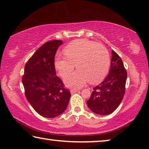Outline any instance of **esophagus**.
Listing matches in <instances>:
<instances>
[{"mask_svg":"<svg viewBox=\"0 0 149 149\" xmlns=\"http://www.w3.org/2000/svg\"><path fill=\"white\" fill-rule=\"evenodd\" d=\"M78 91V89H71L70 90V92H71V93L72 94H74V93H76V92H77Z\"/></svg>","mask_w":149,"mask_h":149,"instance_id":"1","label":"esophagus"}]
</instances>
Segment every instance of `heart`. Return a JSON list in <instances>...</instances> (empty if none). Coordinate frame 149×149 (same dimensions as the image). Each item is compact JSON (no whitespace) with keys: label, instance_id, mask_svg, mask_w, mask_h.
<instances>
[{"label":"heart","instance_id":"heart-1","mask_svg":"<svg viewBox=\"0 0 149 149\" xmlns=\"http://www.w3.org/2000/svg\"><path fill=\"white\" fill-rule=\"evenodd\" d=\"M65 56H57L54 65L62 77L77 71L64 79L65 84L70 87H81L86 83L96 84L104 78L109 70V52L102 45L86 39L73 41L65 48Z\"/></svg>","mask_w":149,"mask_h":149}]
</instances>
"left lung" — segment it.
Masks as SVG:
<instances>
[{
    "mask_svg": "<svg viewBox=\"0 0 149 149\" xmlns=\"http://www.w3.org/2000/svg\"><path fill=\"white\" fill-rule=\"evenodd\" d=\"M109 74L102 82L93 88L87 101L89 109L95 114L108 115L119 107L125 95L127 71L118 54L112 50Z\"/></svg>",
    "mask_w": 149,
    "mask_h": 149,
    "instance_id": "left-lung-1",
    "label": "left lung"
}]
</instances>
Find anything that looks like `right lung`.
<instances>
[{"label": "right lung", "instance_id": "1", "mask_svg": "<svg viewBox=\"0 0 149 149\" xmlns=\"http://www.w3.org/2000/svg\"><path fill=\"white\" fill-rule=\"evenodd\" d=\"M62 41L53 40L39 48L25 65L22 83L25 95L39 115L55 118L68 105L71 93L56 75L54 57Z\"/></svg>", "mask_w": 149, "mask_h": 149}]
</instances>
